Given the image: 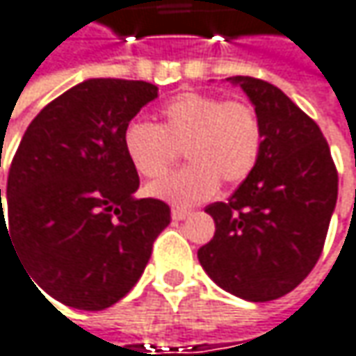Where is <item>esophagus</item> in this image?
Masks as SVG:
<instances>
[{"label": "esophagus", "instance_id": "34e87169", "mask_svg": "<svg viewBox=\"0 0 356 356\" xmlns=\"http://www.w3.org/2000/svg\"><path fill=\"white\" fill-rule=\"evenodd\" d=\"M191 215V211H184V209H174V211H172V218H174V220H184V218H188Z\"/></svg>", "mask_w": 356, "mask_h": 356}]
</instances>
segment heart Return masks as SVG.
<instances>
[{
    "label": "heart",
    "mask_w": 356,
    "mask_h": 356,
    "mask_svg": "<svg viewBox=\"0 0 356 356\" xmlns=\"http://www.w3.org/2000/svg\"><path fill=\"white\" fill-rule=\"evenodd\" d=\"M264 123L247 101L186 90L158 113V125L131 121L123 131L127 160L143 178L158 180L178 162L188 165L147 186V194L178 207L209 200L218 182L233 188L245 182L264 152Z\"/></svg>",
    "instance_id": "1"
}]
</instances>
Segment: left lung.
Returning a JSON list of instances; mask_svg holds the SVG:
<instances>
[{
    "label": "left lung",
    "mask_w": 356,
    "mask_h": 356,
    "mask_svg": "<svg viewBox=\"0 0 356 356\" xmlns=\"http://www.w3.org/2000/svg\"><path fill=\"white\" fill-rule=\"evenodd\" d=\"M264 123L257 168L229 202H215V237L198 261L222 290L269 302L298 288L314 269L337 207L339 172L312 117L275 85L233 76Z\"/></svg>",
    "instance_id": "8db88e82"
}]
</instances>
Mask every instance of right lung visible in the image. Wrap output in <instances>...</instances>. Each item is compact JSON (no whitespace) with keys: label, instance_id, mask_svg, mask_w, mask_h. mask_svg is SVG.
I'll list each match as a JSON object with an SVG mask.
<instances>
[{"label":"right lung","instance_id":"right-lung-1","mask_svg":"<svg viewBox=\"0 0 356 356\" xmlns=\"http://www.w3.org/2000/svg\"><path fill=\"white\" fill-rule=\"evenodd\" d=\"M156 97L145 81L89 79L48 103L17 145L0 239L10 237L34 288L60 304L113 306L170 225L164 200L134 198L140 176L123 149L125 127Z\"/></svg>","mask_w":356,"mask_h":356}]
</instances>
